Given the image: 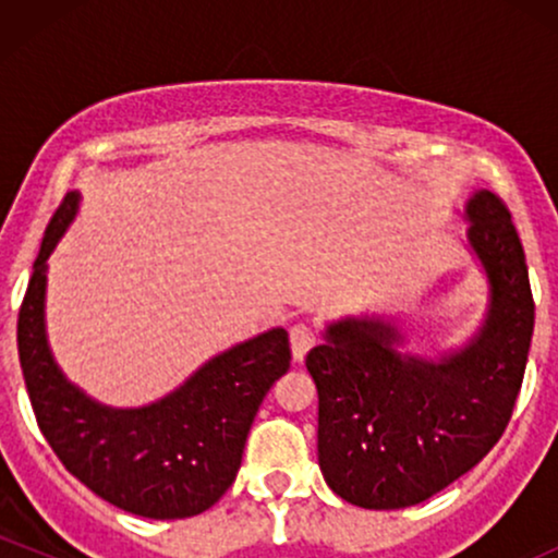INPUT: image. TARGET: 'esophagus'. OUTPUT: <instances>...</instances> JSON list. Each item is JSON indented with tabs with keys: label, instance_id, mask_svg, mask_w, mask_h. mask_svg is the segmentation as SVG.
Listing matches in <instances>:
<instances>
[{
	"label": "esophagus",
	"instance_id": "34e87169",
	"mask_svg": "<svg viewBox=\"0 0 558 558\" xmlns=\"http://www.w3.org/2000/svg\"><path fill=\"white\" fill-rule=\"evenodd\" d=\"M288 336H291V354H293V362H304L306 351H310L312 345L317 343V332L312 330L310 325L299 323V325H293Z\"/></svg>",
	"mask_w": 558,
	"mask_h": 558
}]
</instances>
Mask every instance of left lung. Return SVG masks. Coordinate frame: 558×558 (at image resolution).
<instances>
[{"label":"left lung","mask_w":558,"mask_h":558,"mask_svg":"<svg viewBox=\"0 0 558 558\" xmlns=\"http://www.w3.org/2000/svg\"><path fill=\"white\" fill-rule=\"evenodd\" d=\"M466 248L488 283L480 328L438 356L407 351L393 317L325 325L306 354L317 386L325 483L362 509H407L440 493L498 444L520 396L535 304L509 209L490 191L464 204Z\"/></svg>","instance_id":"1"}]
</instances>
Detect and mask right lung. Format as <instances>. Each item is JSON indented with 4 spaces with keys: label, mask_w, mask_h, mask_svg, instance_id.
<instances>
[{
    "label": "right lung",
    "mask_w": 558,
    "mask_h": 558,
    "mask_svg": "<svg viewBox=\"0 0 558 558\" xmlns=\"http://www.w3.org/2000/svg\"><path fill=\"white\" fill-rule=\"evenodd\" d=\"M81 207L60 204L17 317V354L44 438L70 475L131 514L185 520L207 511L239 475L243 446L267 390L291 367L283 328L215 354L162 399L110 407L68 380L47 338L49 257Z\"/></svg>",
    "instance_id": "1"
}]
</instances>
